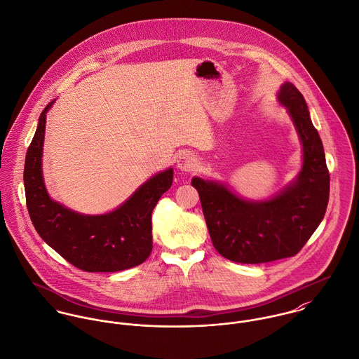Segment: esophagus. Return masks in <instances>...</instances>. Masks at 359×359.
Listing matches in <instances>:
<instances>
[{"label":"esophagus","mask_w":359,"mask_h":359,"mask_svg":"<svg viewBox=\"0 0 359 359\" xmlns=\"http://www.w3.org/2000/svg\"><path fill=\"white\" fill-rule=\"evenodd\" d=\"M196 159L195 156L189 152H184L178 156L177 159V167L181 170V171H192L195 168Z\"/></svg>","instance_id":"esophagus-1"}]
</instances>
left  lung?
<instances>
[{"instance_id":"1","label":"left lung","mask_w":359,"mask_h":359,"mask_svg":"<svg viewBox=\"0 0 359 359\" xmlns=\"http://www.w3.org/2000/svg\"><path fill=\"white\" fill-rule=\"evenodd\" d=\"M278 101L288 108L303 144V167L294 184L271 200L257 203L237 197L217 182L192 180L211 241L229 261L266 263L294 257L325 215L329 171L306 100L285 82Z\"/></svg>"}]
</instances>
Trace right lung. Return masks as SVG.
<instances>
[{
  "mask_svg": "<svg viewBox=\"0 0 359 359\" xmlns=\"http://www.w3.org/2000/svg\"><path fill=\"white\" fill-rule=\"evenodd\" d=\"M27 149L25 163L26 204L34 228L65 261L85 271H121L147 261L152 251V211L171 188L172 168L152 177L130 198L105 215H81L53 201L43 185L41 158L46 112Z\"/></svg>",
  "mask_w": 359,
  "mask_h": 359,
  "instance_id": "right-lung-1",
  "label": "right lung"
}]
</instances>
